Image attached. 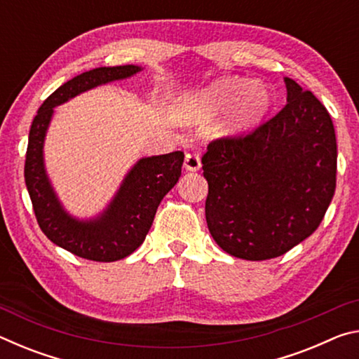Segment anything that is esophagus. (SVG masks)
Segmentation results:
<instances>
[{
	"label": "esophagus",
	"instance_id": "34e87169",
	"mask_svg": "<svg viewBox=\"0 0 359 359\" xmlns=\"http://www.w3.org/2000/svg\"><path fill=\"white\" fill-rule=\"evenodd\" d=\"M184 166H185L187 171L196 172V171H199V169H201V158H199V155H196V154H187Z\"/></svg>",
	"mask_w": 359,
	"mask_h": 359
}]
</instances>
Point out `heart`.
<instances>
[{"mask_svg":"<svg viewBox=\"0 0 359 359\" xmlns=\"http://www.w3.org/2000/svg\"><path fill=\"white\" fill-rule=\"evenodd\" d=\"M272 106V93L266 83L245 77L226 76L177 102V117L185 123H204L220 112L222 120L212 126V136L231 139L252 131Z\"/></svg>","mask_w":359,"mask_h":359,"instance_id":"b5f03b06","label":"heart"}]
</instances>
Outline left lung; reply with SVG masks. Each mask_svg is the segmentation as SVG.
<instances>
[{"instance_id":"8db88e82","label":"left lung","mask_w":359,"mask_h":359,"mask_svg":"<svg viewBox=\"0 0 359 359\" xmlns=\"http://www.w3.org/2000/svg\"><path fill=\"white\" fill-rule=\"evenodd\" d=\"M287 106L245 137L217 139L203 156L205 220L236 258L280 257L323 220L336 190L332 120L313 93L285 77Z\"/></svg>"}]
</instances>
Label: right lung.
<instances>
[{"instance_id":"1","label":"right lung","mask_w":359,"mask_h":359,"mask_svg":"<svg viewBox=\"0 0 359 359\" xmlns=\"http://www.w3.org/2000/svg\"><path fill=\"white\" fill-rule=\"evenodd\" d=\"M139 71L142 68L136 65L101 66L72 77L42 102L29 128L25 184L36 220L53 244L85 259L111 263L128 257L142 244L161 199L177 184L184 151L137 160L102 212L92 218H77L65 209L46 171L48 125L57 106L101 85L130 79Z\"/></svg>"}]
</instances>
